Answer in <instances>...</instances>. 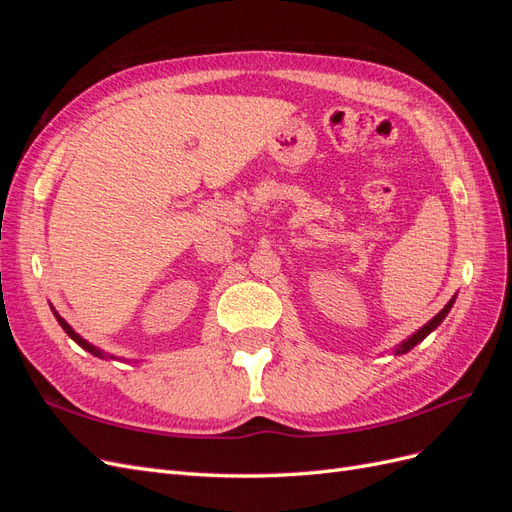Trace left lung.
<instances>
[{
	"label": "left lung",
	"mask_w": 512,
	"mask_h": 512,
	"mask_svg": "<svg viewBox=\"0 0 512 512\" xmlns=\"http://www.w3.org/2000/svg\"><path fill=\"white\" fill-rule=\"evenodd\" d=\"M453 303H455V297L451 299V301H448L446 305H444V309H442V312H438L436 316H433L427 324H425V327H421V329H418L414 335H410L408 339H406V342H401L397 348H395V354H406L408 350H412L416 344H421L423 342V339L433 331V329H438V324L446 318V314L448 312H451V307H453Z\"/></svg>",
	"instance_id": "1"
}]
</instances>
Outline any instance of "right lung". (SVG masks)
<instances>
[{"mask_svg":"<svg viewBox=\"0 0 512 512\" xmlns=\"http://www.w3.org/2000/svg\"><path fill=\"white\" fill-rule=\"evenodd\" d=\"M53 314H55V318H57V322H59V324H61V329H64V331H66V333H68V335H70V337H72V339H74V342H76V344H79V346H81V348H83V350H87V352H91V354H94V356H100V359H104V356H106V354H104V352H102V350H100V348H96V346H91V344H89V342H85V339H83V337H81V335H79V333H76V331H74V329H72V327H70V324H68V322H66V320H64V318H61V316H59V314H57V312H55V309H53ZM108 356H111V354H108ZM111 359H115V356H111Z\"/></svg>","mask_w":512,"mask_h":512,"instance_id":"add662e5","label":"right lung"}]
</instances>
